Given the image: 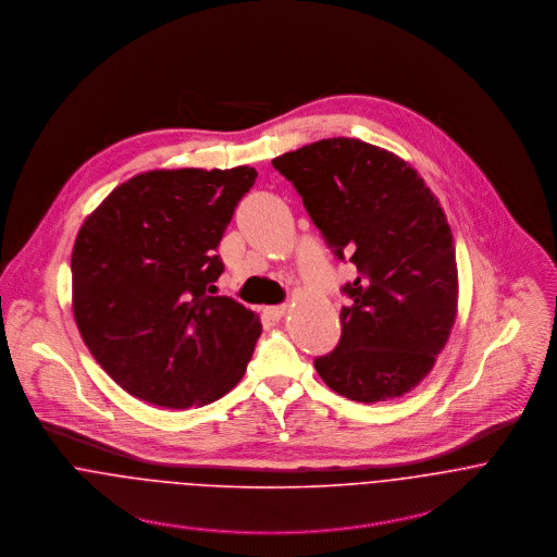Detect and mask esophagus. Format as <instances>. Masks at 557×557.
Instances as JSON below:
<instances>
[{
	"mask_svg": "<svg viewBox=\"0 0 557 557\" xmlns=\"http://www.w3.org/2000/svg\"><path fill=\"white\" fill-rule=\"evenodd\" d=\"M286 306H271V308H264V315L269 318V320H280L284 313H286Z\"/></svg>",
	"mask_w": 557,
	"mask_h": 557,
	"instance_id": "obj_1",
	"label": "esophagus"
}]
</instances>
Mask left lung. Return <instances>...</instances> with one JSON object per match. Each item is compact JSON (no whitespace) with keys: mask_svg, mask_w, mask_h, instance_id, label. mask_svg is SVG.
<instances>
[{"mask_svg":"<svg viewBox=\"0 0 557 557\" xmlns=\"http://www.w3.org/2000/svg\"><path fill=\"white\" fill-rule=\"evenodd\" d=\"M324 244L357 267L342 286V337L313 361L352 401H386L414 388L442 352L457 315L450 226L419 173L359 138H324L273 160Z\"/></svg>","mask_w":557,"mask_h":557,"instance_id":"1","label":"left lung"}]
</instances>
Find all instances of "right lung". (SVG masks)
<instances>
[{"label": "right lung", "instance_id": "1", "mask_svg": "<svg viewBox=\"0 0 557 557\" xmlns=\"http://www.w3.org/2000/svg\"><path fill=\"white\" fill-rule=\"evenodd\" d=\"M249 166L151 171L115 187L72 249V309L94 359L129 395L184 410L226 395L248 370L260 320L215 297V253Z\"/></svg>", "mask_w": 557, "mask_h": 557}]
</instances>
